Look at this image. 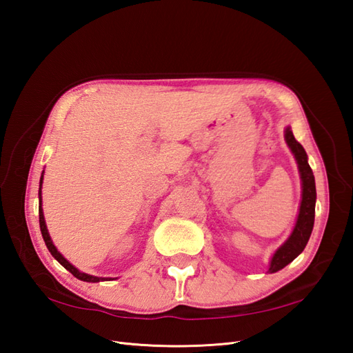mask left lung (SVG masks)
Masks as SVG:
<instances>
[{"label":"left lung","instance_id":"1","mask_svg":"<svg viewBox=\"0 0 353 353\" xmlns=\"http://www.w3.org/2000/svg\"><path fill=\"white\" fill-rule=\"evenodd\" d=\"M284 138H285L287 145L290 147L292 153L294 154L297 168H299V174H301L302 201H301V208H299V215H297L293 232L272 256L271 263H270V271H268L271 274L283 270L285 265L294 261L297 256L303 252L309 237H311L314 221H315V200H316L315 178H314L311 166L307 163L306 152L302 147V144L296 141L290 126L285 128Z\"/></svg>","mask_w":353,"mask_h":353}]
</instances>
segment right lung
Listing matches in <instances>:
<instances>
[{
  "mask_svg": "<svg viewBox=\"0 0 353 353\" xmlns=\"http://www.w3.org/2000/svg\"><path fill=\"white\" fill-rule=\"evenodd\" d=\"M41 184H42V175H41ZM39 227H41V232H42V239H44V241H46V245L48 248V250H50V253L54 256V259H57L59 261V263L60 265H63L65 266V268L70 272V274H73V276H77L78 280H82V281H87V283H99V281H104V280H112V279H101V276H94V275H88V274H85V272H81L79 270H77L74 268V266L70 263V262H68L65 258H63L61 256V253L56 249V245L52 244V241H51V237H50V234H48V230H47V225H46V219H44V213H42V197H41V187H39Z\"/></svg>",
  "mask_w": 353,
  "mask_h": 353,
  "instance_id": "right-lung-1",
  "label": "right lung"
}]
</instances>
